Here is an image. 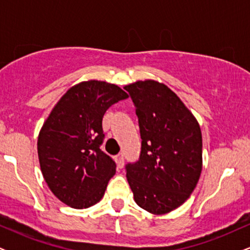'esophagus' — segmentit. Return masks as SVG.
Instances as JSON below:
<instances>
[{
  "instance_id": "obj_1",
  "label": "esophagus",
  "mask_w": 250,
  "mask_h": 250,
  "mask_svg": "<svg viewBox=\"0 0 250 250\" xmlns=\"http://www.w3.org/2000/svg\"><path fill=\"white\" fill-rule=\"evenodd\" d=\"M115 161H116L117 167H119V168L123 167V165H125V156H123V153H120V154L116 155Z\"/></svg>"
}]
</instances>
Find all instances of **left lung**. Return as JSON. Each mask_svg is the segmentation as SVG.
I'll return each instance as SVG.
<instances>
[{
	"label": "left lung",
	"mask_w": 250,
	"mask_h": 250,
	"mask_svg": "<svg viewBox=\"0 0 250 250\" xmlns=\"http://www.w3.org/2000/svg\"><path fill=\"white\" fill-rule=\"evenodd\" d=\"M139 117L141 154L125 166L140 207L155 215L185 203L202 170V135L196 119L163 83L147 80L125 87Z\"/></svg>",
	"instance_id": "obj_1"
}]
</instances>
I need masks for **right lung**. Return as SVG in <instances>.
I'll use <instances>...</instances> for the list:
<instances>
[{
	"label": "right lung",
	"mask_w": 250,
	"mask_h": 250,
	"mask_svg": "<svg viewBox=\"0 0 250 250\" xmlns=\"http://www.w3.org/2000/svg\"><path fill=\"white\" fill-rule=\"evenodd\" d=\"M128 97L115 84L81 82L56 103L37 140L41 171L53 194L67 206L83 209L104 195L116 165L101 150L102 119L114 103Z\"/></svg>",
	"instance_id": "obj_1"
}]
</instances>
